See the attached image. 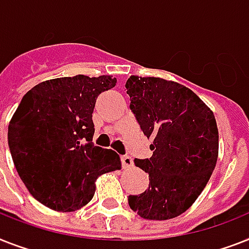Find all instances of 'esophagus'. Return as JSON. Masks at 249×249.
I'll return each instance as SVG.
<instances>
[{"label": "esophagus", "mask_w": 249, "mask_h": 249, "mask_svg": "<svg viewBox=\"0 0 249 249\" xmlns=\"http://www.w3.org/2000/svg\"><path fill=\"white\" fill-rule=\"evenodd\" d=\"M121 165L124 169H129V167H133V160L130 159L129 156H121Z\"/></svg>", "instance_id": "esophagus-1"}]
</instances>
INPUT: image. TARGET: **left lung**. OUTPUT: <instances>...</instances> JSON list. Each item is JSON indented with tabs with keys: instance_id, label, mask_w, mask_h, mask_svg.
<instances>
[{
	"instance_id": "left-lung-1",
	"label": "left lung",
	"mask_w": 249,
	"mask_h": 249,
	"mask_svg": "<svg viewBox=\"0 0 249 249\" xmlns=\"http://www.w3.org/2000/svg\"><path fill=\"white\" fill-rule=\"evenodd\" d=\"M125 88L141 130L153 139L152 156L134 160L148 173V189L129 196V206L143 219L177 217L195 203L216 166L215 116L193 90L175 82L133 75Z\"/></svg>"
}]
</instances>
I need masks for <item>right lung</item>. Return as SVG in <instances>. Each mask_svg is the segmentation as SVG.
<instances>
[{
	"mask_svg": "<svg viewBox=\"0 0 249 249\" xmlns=\"http://www.w3.org/2000/svg\"><path fill=\"white\" fill-rule=\"evenodd\" d=\"M116 78L51 79L26 93L10 121L9 147L30 195L54 211H75L94 195L101 174L120 169L112 149L94 145L97 97Z\"/></svg>",
	"mask_w": 249,
	"mask_h": 249,
	"instance_id": "obj_1",
	"label": "right lung"
}]
</instances>
